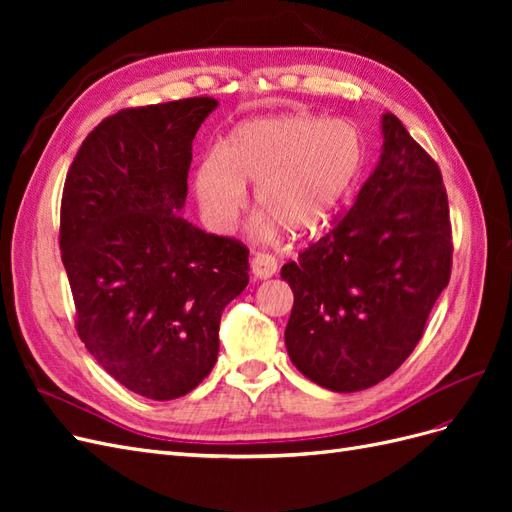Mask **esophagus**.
<instances>
[{"label": "esophagus", "instance_id": "34e87169", "mask_svg": "<svg viewBox=\"0 0 512 512\" xmlns=\"http://www.w3.org/2000/svg\"><path fill=\"white\" fill-rule=\"evenodd\" d=\"M277 271V258L265 252H258L252 256V273L258 277V280H267V277H273Z\"/></svg>", "mask_w": 512, "mask_h": 512}]
</instances>
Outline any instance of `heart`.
Listing matches in <instances>:
<instances>
[{"label": "heart", "mask_w": 512, "mask_h": 512, "mask_svg": "<svg viewBox=\"0 0 512 512\" xmlns=\"http://www.w3.org/2000/svg\"><path fill=\"white\" fill-rule=\"evenodd\" d=\"M367 164L361 128L309 113L260 117L232 130L220 151L200 160L194 192L207 224L228 232L256 183L258 226L307 237L327 226L352 194Z\"/></svg>", "instance_id": "heart-1"}]
</instances>
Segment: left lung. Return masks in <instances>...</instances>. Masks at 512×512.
<instances>
[{"label":"left lung","mask_w":512,"mask_h":512,"mask_svg":"<svg viewBox=\"0 0 512 512\" xmlns=\"http://www.w3.org/2000/svg\"><path fill=\"white\" fill-rule=\"evenodd\" d=\"M356 203L282 267L294 292L290 361L335 393L369 389L404 363L451 280L453 235L442 173L393 113Z\"/></svg>","instance_id":"left-lung-1"}]
</instances>
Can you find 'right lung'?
I'll return each instance as SVG.
<instances>
[{"mask_svg":"<svg viewBox=\"0 0 512 512\" xmlns=\"http://www.w3.org/2000/svg\"><path fill=\"white\" fill-rule=\"evenodd\" d=\"M209 96L121 108L68 168L59 250L85 348L126 389L177 399L218 361L224 307L250 282V250L181 218Z\"/></svg>","mask_w":512,"mask_h":512,"instance_id":"1","label":"right lung"}]
</instances>
